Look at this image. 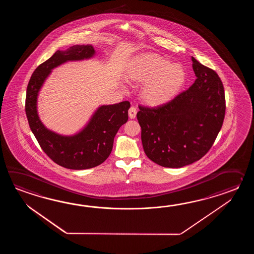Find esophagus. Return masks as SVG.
<instances>
[{"label": "esophagus", "mask_w": 254, "mask_h": 254, "mask_svg": "<svg viewBox=\"0 0 254 254\" xmlns=\"http://www.w3.org/2000/svg\"><path fill=\"white\" fill-rule=\"evenodd\" d=\"M136 114H137V110L133 106H131L129 109V117L130 119H134L136 117Z\"/></svg>", "instance_id": "obj_1"}]
</instances>
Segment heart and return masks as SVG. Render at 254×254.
Segmentation results:
<instances>
[{
    "mask_svg": "<svg viewBox=\"0 0 254 254\" xmlns=\"http://www.w3.org/2000/svg\"><path fill=\"white\" fill-rule=\"evenodd\" d=\"M126 77L129 81L144 83L141 97L152 106L172 100L185 81V72L181 66L155 54H143L133 60L127 68Z\"/></svg>",
    "mask_w": 254,
    "mask_h": 254,
    "instance_id": "obj_1",
    "label": "heart"
}]
</instances>
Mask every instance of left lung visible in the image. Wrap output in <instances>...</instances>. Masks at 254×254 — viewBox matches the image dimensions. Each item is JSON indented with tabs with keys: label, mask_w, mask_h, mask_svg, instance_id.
Returning a JSON list of instances; mask_svg holds the SVG:
<instances>
[{
	"label": "left lung",
	"mask_w": 254,
	"mask_h": 254,
	"mask_svg": "<svg viewBox=\"0 0 254 254\" xmlns=\"http://www.w3.org/2000/svg\"><path fill=\"white\" fill-rule=\"evenodd\" d=\"M196 80L157 107L139 106L137 119L147 157L162 167L182 168L205 155L225 115L224 89L215 70L191 57Z\"/></svg>",
	"instance_id": "left-lung-1"
}]
</instances>
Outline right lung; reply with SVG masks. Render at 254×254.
I'll return each mask as SVG.
<instances>
[{
    "instance_id": "obj_1",
    "label": "right lung",
    "mask_w": 254,
    "mask_h": 254,
    "mask_svg": "<svg viewBox=\"0 0 254 254\" xmlns=\"http://www.w3.org/2000/svg\"><path fill=\"white\" fill-rule=\"evenodd\" d=\"M95 54L92 45H73L57 51L33 71L28 83L25 112L28 123L43 151L55 163L70 170L96 167L111 154L115 135L128 121V101L103 105L95 111L90 122L78 133L65 136L47 129L39 118L37 98L51 71L69 61L90 59Z\"/></svg>"
}]
</instances>
